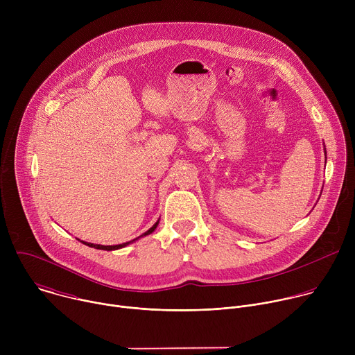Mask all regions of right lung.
<instances>
[{
    "label": "right lung",
    "instance_id": "obj_1",
    "mask_svg": "<svg viewBox=\"0 0 355 355\" xmlns=\"http://www.w3.org/2000/svg\"><path fill=\"white\" fill-rule=\"evenodd\" d=\"M159 222H160V219L151 226L146 233H143L141 236H139V237H136V239H133V240H130V241H126V243H122V244H115V245H103V244H94V243H88V241H83V240H80V239H77V240H80L83 244H85V245H88V247H94V248H98V250H107V251H112V250H119V248H122V247H126L128 244H132V243H135L136 240H139L140 237H144V236H147V234H150V233H153L155 230H156V227L159 226Z\"/></svg>",
    "mask_w": 355,
    "mask_h": 355
}]
</instances>
